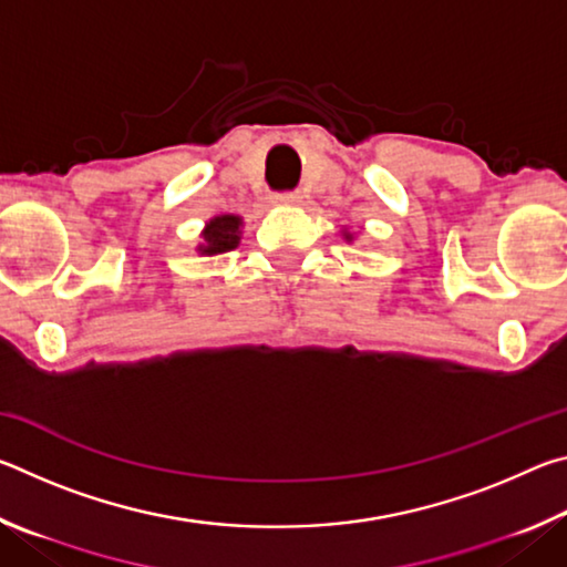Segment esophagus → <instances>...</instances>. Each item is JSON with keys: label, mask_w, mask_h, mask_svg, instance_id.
Segmentation results:
<instances>
[{"label": "esophagus", "mask_w": 567, "mask_h": 567, "mask_svg": "<svg viewBox=\"0 0 567 567\" xmlns=\"http://www.w3.org/2000/svg\"><path fill=\"white\" fill-rule=\"evenodd\" d=\"M275 203L280 205H302V195L300 192H285V195H275Z\"/></svg>", "instance_id": "34e87169"}]
</instances>
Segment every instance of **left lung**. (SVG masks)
Masks as SVG:
<instances>
[{"label":"left lung","instance_id":"left-lung-1","mask_svg":"<svg viewBox=\"0 0 567 567\" xmlns=\"http://www.w3.org/2000/svg\"><path fill=\"white\" fill-rule=\"evenodd\" d=\"M342 239H344V243H354V233H350V229L344 227L342 229Z\"/></svg>","mask_w":567,"mask_h":567}]
</instances>
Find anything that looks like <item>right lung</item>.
Masks as SVG:
<instances>
[{
	"instance_id": "1",
	"label": "right lung",
	"mask_w": 567,
	"mask_h": 567,
	"mask_svg": "<svg viewBox=\"0 0 567 567\" xmlns=\"http://www.w3.org/2000/svg\"><path fill=\"white\" fill-rule=\"evenodd\" d=\"M243 217L239 215H215L209 217L203 233H199V245L195 247L197 255L203 257H213V255H223L229 252V249H235L239 245V239H243Z\"/></svg>"
}]
</instances>
